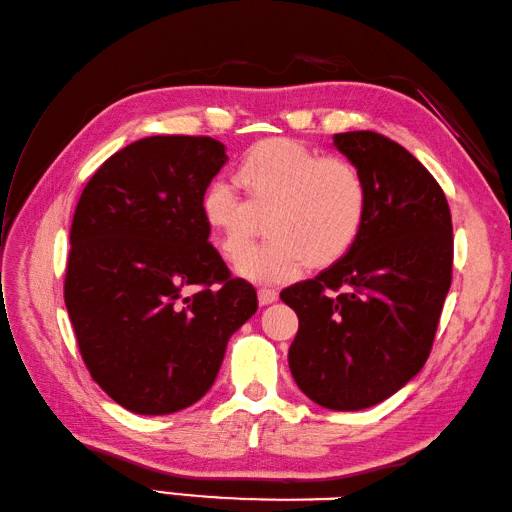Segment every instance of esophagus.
Wrapping results in <instances>:
<instances>
[{"label": "esophagus", "mask_w": 512, "mask_h": 512, "mask_svg": "<svg viewBox=\"0 0 512 512\" xmlns=\"http://www.w3.org/2000/svg\"><path fill=\"white\" fill-rule=\"evenodd\" d=\"M257 299H259V305H270V303H275V301L279 299V294H277V290L261 288V290L257 292Z\"/></svg>", "instance_id": "obj_1"}]
</instances>
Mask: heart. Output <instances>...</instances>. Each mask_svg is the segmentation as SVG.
I'll list each match as a JSON object with an SVG mask.
<instances>
[{"label":"heart","instance_id":"1","mask_svg":"<svg viewBox=\"0 0 512 512\" xmlns=\"http://www.w3.org/2000/svg\"><path fill=\"white\" fill-rule=\"evenodd\" d=\"M244 200L216 181L200 196V216L224 257L250 241L256 218L269 213L271 237L235 261L237 275L255 283L299 277L307 261L334 264L358 240L366 218V183L353 163L320 157L288 139H268L244 154L235 170Z\"/></svg>","mask_w":512,"mask_h":512}]
</instances>
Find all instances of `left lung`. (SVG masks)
<instances>
[{
    "instance_id": "left-lung-1",
    "label": "left lung",
    "mask_w": 512,
    "mask_h": 512,
    "mask_svg": "<svg viewBox=\"0 0 512 512\" xmlns=\"http://www.w3.org/2000/svg\"><path fill=\"white\" fill-rule=\"evenodd\" d=\"M360 170L368 205L358 240L314 279L281 292L299 316L288 362L296 386L329 410H364L417 375L451 285L454 237L436 178L373 130L334 135Z\"/></svg>"
}]
</instances>
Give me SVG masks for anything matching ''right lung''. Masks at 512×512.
<instances>
[{
	"label": "right lung",
	"mask_w": 512,
	"mask_h": 512,
	"mask_svg": "<svg viewBox=\"0 0 512 512\" xmlns=\"http://www.w3.org/2000/svg\"><path fill=\"white\" fill-rule=\"evenodd\" d=\"M227 161L218 139L146 137L106 159L78 200L67 314L91 377L135 414L196 403L257 312L255 288L231 277L200 216Z\"/></svg>",
	"instance_id": "obj_1"
}]
</instances>
